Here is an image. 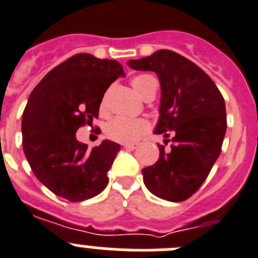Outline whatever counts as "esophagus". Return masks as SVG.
I'll return each instance as SVG.
<instances>
[{"label":"esophagus","mask_w":258,"mask_h":258,"mask_svg":"<svg viewBox=\"0 0 258 258\" xmlns=\"http://www.w3.org/2000/svg\"><path fill=\"white\" fill-rule=\"evenodd\" d=\"M124 148H126V149H130V150H134V149H136V148H138L139 146V144L138 143H131V144H124Z\"/></svg>","instance_id":"esophagus-1"}]
</instances>
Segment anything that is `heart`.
Segmentation results:
<instances>
[{"mask_svg":"<svg viewBox=\"0 0 258 258\" xmlns=\"http://www.w3.org/2000/svg\"><path fill=\"white\" fill-rule=\"evenodd\" d=\"M154 77L150 74H139L131 80V85L136 92L144 97L149 90ZM106 106V95L101 101V109ZM149 130V122L144 118H128V117H115L106 124L105 135L110 140L117 143H134L138 140L141 135Z\"/></svg>","mask_w":258,"mask_h":258,"instance_id":"1","label":"heart"}]
</instances>
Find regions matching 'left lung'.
Here are the masks:
<instances>
[{"label":"left lung","mask_w":258,"mask_h":258,"mask_svg":"<svg viewBox=\"0 0 258 258\" xmlns=\"http://www.w3.org/2000/svg\"><path fill=\"white\" fill-rule=\"evenodd\" d=\"M130 68L157 73L161 82L159 119L154 134L159 158L143 169L144 184L158 198L182 202L201 187L221 153L226 132V109L221 92L197 64L171 50L130 60Z\"/></svg>","instance_id":"1"}]
</instances>
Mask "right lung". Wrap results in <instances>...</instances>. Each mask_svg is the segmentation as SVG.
Segmentation results:
<instances>
[{
	"label": "right lung",
	"mask_w": 258,
	"mask_h": 258,
	"mask_svg": "<svg viewBox=\"0 0 258 258\" xmlns=\"http://www.w3.org/2000/svg\"><path fill=\"white\" fill-rule=\"evenodd\" d=\"M124 77L115 60L77 54L48 72L34 87L23 113V150L48 190L81 202L100 194L120 145L104 140L89 149L76 132L92 124L108 87Z\"/></svg>",
	"instance_id": "add662e5"
}]
</instances>
